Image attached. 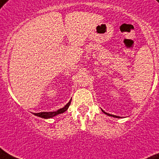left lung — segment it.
Returning <instances> with one entry per match:
<instances>
[{"label": "left lung", "mask_w": 159, "mask_h": 159, "mask_svg": "<svg viewBox=\"0 0 159 159\" xmlns=\"http://www.w3.org/2000/svg\"><path fill=\"white\" fill-rule=\"evenodd\" d=\"M102 112H103L104 113H105V114L107 115V116H110V117H117V118H119V117H118V116H115V115H112V114H109V113H107V112H104V111H103V110H102Z\"/></svg>", "instance_id": "left-lung-1"}]
</instances>
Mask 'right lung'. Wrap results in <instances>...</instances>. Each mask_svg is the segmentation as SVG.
<instances>
[{
    "instance_id": "1",
    "label": "right lung",
    "mask_w": 159,
    "mask_h": 159,
    "mask_svg": "<svg viewBox=\"0 0 159 159\" xmlns=\"http://www.w3.org/2000/svg\"><path fill=\"white\" fill-rule=\"evenodd\" d=\"M71 100H70L68 103L66 104L62 108L58 109L57 111H55V112H38V113H33V114L35 115V116H37V117L45 118V119H47V118H52V117H55V116H57V115L61 114V113H63L64 112H66V110L68 109L70 104H71Z\"/></svg>"
}]
</instances>
